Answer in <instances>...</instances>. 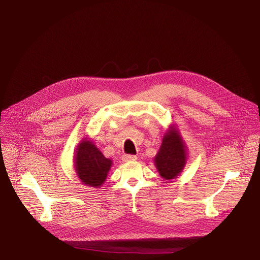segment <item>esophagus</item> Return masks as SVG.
I'll list each match as a JSON object with an SVG mask.
<instances>
[{"label": "esophagus", "mask_w": 260, "mask_h": 260, "mask_svg": "<svg viewBox=\"0 0 260 260\" xmlns=\"http://www.w3.org/2000/svg\"><path fill=\"white\" fill-rule=\"evenodd\" d=\"M122 160L125 161V162L136 161V160H137V156H135V155H123Z\"/></svg>", "instance_id": "obj_1"}]
</instances>
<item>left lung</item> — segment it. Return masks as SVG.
Masks as SVG:
<instances>
[{
    "mask_svg": "<svg viewBox=\"0 0 260 260\" xmlns=\"http://www.w3.org/2000/svg\"><path fill=\"white\" fill-rule=\"evenodd\" d=\"M187 160V146L175 124H171L163 136L159 151L154 158L155 167L166 180L177 178Z\"/></svg>",
    "mask_w": 260,
    "mask_h": 260,
    "instance_id": "1",
    "label": "left lung"
}]
</instances>
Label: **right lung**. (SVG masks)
I'll return each instance as SVG.
<instances>
[{
    "mask_svg": "<svg viewBox=\"0 0 260 260\" xmlns=\"http://www.w3.org/2000/svg\"><path fill=\"white\" fill-rule=\"evenodd\" d=\"M112 159L104 157L100 149L88 138H83L76 148L74 167L80 181L91 187H100L105 182Z\"/></svg>",
    "mask_w": 260,
    "mask_h": 260,
    "instance_id": "right-lung-1",
    "label": "right lung"
}]
</instances>
